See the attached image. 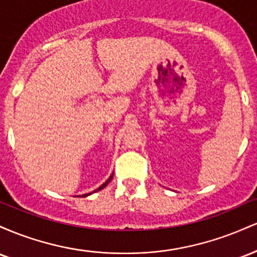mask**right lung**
<instances>
[{
    "mask_svg": "<svg viewBox=\"0 0 257 257\" xmlns=\"http://www.w3.org/2000/svg\"><path fill=\"white\" fill-rule=\"evenodd\" d=\"M112 178H113V174H112V175L110 176V178H108L107 180H106V181L104 182V184H102L101 186H100V187H99V188H96V190H95V191H93V193H94V192H96V191H100V190H102V188H105V187H106V186H107V184H108V182H110V181H111V180H112ZM89 194H91V193H88V194H83V196H82V197H87V196H89Z\"/></svg>",
    "mask_w": 257,
    "mask_h": 257,
    "instance_id": "right-lung-1",
    "label": "right lung"
}]
</instances>
